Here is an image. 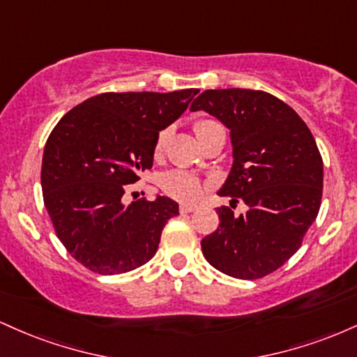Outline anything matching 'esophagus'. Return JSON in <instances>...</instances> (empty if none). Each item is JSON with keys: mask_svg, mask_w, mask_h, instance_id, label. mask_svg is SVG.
Listing matches in <instances>:
<instances>
[{"mask_svg": "<svg viewBox=\"0 0 357 357\" xmlns=\"http://www.w3.org/2000/svg\"><path fill=\"white\" fill-rule=\"evenodd\" d=\"M195 210H196L195 204H186V203H183L181 206H179V211H181V213H191V211H195Z\"/></svg>", "mask_w": 357, "mask_h": 357, "instance_id": "obj_1", "label": "esophagus"}]
</instances>
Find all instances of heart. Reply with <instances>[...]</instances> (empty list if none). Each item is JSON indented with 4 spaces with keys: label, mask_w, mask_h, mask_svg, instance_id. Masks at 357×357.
<instances>
[{
    "label": "heart",
    "mask_w": 357,
    "mask_h": 357,
    "mask_svg": "<svg viewBox=\"0 0 357 357\" xmlns=\"http://www.w3.org/2000/svg\"><path fill=\"white\" fill-rule=\"evenodd\" d=\"M220 127L216 122L213 121H199L198 124L195 126L196 136L198 139H203L208 132L213 129ZM166 141H167V132L162 130L159 132L158 139H155V146H154V154L161 155L162 151L166 147ZM162 188H165L167 195L174 196V198L181 199V202H196V199L202 196L203 192V186L202 181H199L196 176H192L186 171H169V173L165 174L162 178Z\"/></svg>",
    "instance_id": "1"
}]
</instances>
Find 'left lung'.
I'll return each mask as SVG.
<instances>
[{
	"label": "left lung",
	"mask_w": 357,
	"mask_h": 357,
	"mask_svg": "<svg viewBox=\"0 0 357 357\" xmlns=\"http://www.w3.org/2000/svg\"><path fill=\"white\" fill-rule=\"evenodd\" d=\"M230 130L233 165L220 196L243 202L202 240L203 255L227 275L253 280L272 273L302 245L317 218L324 166L312 132L292 107L261 90H204L191 104Z\"/></svg>",
	"instance_id": "1"
}]
</instances>
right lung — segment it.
I'll return each instance as SVG.
<instances>
[{
    "label": "right lung",
    "mask_w": 357,
    "mask_h": 357,
    "mask_svg": "<svg viewBox=\"0 0 357 357\" xmlns=\"http://www.w3.org/2000/svg\"><path fill=\"white\" fill-rule=\"evenodd\" d=\"M198 89L100 93L68 110L43 151V202L63 247L100 275L141 267L158 252L167 196L124 203L127 184L151 169L159 132L188 109Z\"/></svg>",
    "instance_id": "1"
}]
</instances>
